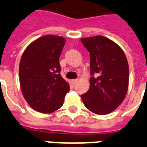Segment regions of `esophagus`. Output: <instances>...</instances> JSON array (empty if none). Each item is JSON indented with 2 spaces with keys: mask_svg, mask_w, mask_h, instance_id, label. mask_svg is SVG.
<instances>
[{
  "mask_svg": "<svg viewBox=\"0 0 147 147\" xmlns=\"http://www.w3.org/2000/svg\"><path fill=\"white\" fill-rule=\"evenodd\" d=\"M77 82H78V80H77V79H72V80H71V82L73 84V85H76Z\"/></svg>",
  "mask_w": 147,
  "mask_h": 147,
  "instance_id": "1",
  "label": "esophagus"
}]
</instances>
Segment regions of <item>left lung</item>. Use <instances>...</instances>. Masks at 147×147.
<instances>
[{
  "mask_svg": "<svg viewBox=\"0 0 147 147\" xmlns=\"http://www.w3.org/2000/svg\"><path fill=\"white\" fill-rule=\"evenodd\" d=\"M90 53V87L82 95L88 110L106 115L112 113L126 97L129 86V65L124 51L106 37L81 38Z\"/></svg>",
  "mask_w": 147,
  "mask_h": 147,
  "instance_id": "left-lung-1",
  "label": "left lung"
}]
</instances>
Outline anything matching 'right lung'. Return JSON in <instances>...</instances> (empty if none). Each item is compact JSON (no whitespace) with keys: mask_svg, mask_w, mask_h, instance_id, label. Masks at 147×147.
Masks as SVG:
<instances>
[{"mask_svg":"<svg viewBox=\"0 0 147 147\" xmlns=\"http://www.w3.org/2000/svg\"><path fill=\"white\" fill-rule=\"evenodd\" d=\"M65 38L45 35L32 41L22 54L19 80L22 95L31 108L51 113L63 105L69 84L61 77L59 57Z\"/></svg>","mask_w":147,"mask_h":147,"instance_id":"right-lung-1","label":"right lung"}]
</instances>
